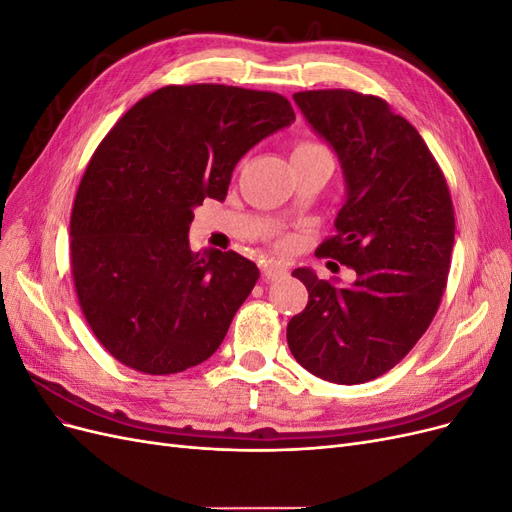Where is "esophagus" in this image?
<instances>
[{"mask_svg":"<svg viewBox=\"0 0 512 512\" xmlns=\"http://www.w3.org/2000/svg\"><path fill=\"white\" fill-rule=\"evenodd\" d=\"M288 275V267L284 262H277V260H269L265 262V267H262V277H265L267 282H275V280H284Z\"/></svg>","mask_w":512,"mask_h":512,"instance_id":"34e87169","label":"esophagus"}]
</instances>
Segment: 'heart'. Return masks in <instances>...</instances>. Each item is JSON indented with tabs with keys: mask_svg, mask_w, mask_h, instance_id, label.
<instances>
[{
	"mask_svg": "<svg viewBox=\"0 0 512 512\" xmlns=\"http://www.w3.org/2000/svg\"><path fill=\"white\" fill-rule=\"evenodd\" d=\"M303 156H327V158H331V151H329V147H324L322 143L301 141V143L294 145L292 158H303Z\"/></svg>",
	"mask_w": 512,
	"mask_h": 512,
	"instance_id": "b5f03b06",
	"label": "heart"
}]
</instances>
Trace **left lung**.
I'll return each mask as SVG.
<instances>
[{
	"mask_svg": "<svg viewBox=\"0 0 512 512\" xmlns=\"http://www.w3.org/2000/svg\"><path fill=\"white\" fill-rule=\"evenodd\" d=\"M292 98L346 179L337 235L316 254L354 269L356 282L337 288L294 269L309 299L288 322V346L309 374L363 384L404 359L438 312L455 243L453 200L421 134L382 98L350 89Z\"/></svg>",
	"mask_w": 512,
	"mask_h": 512,
	"instance_id": "8db88e82",
	"label": "left lung"
}]
</instances>
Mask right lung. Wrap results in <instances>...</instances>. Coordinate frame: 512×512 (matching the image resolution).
<instances>
[{
  "instance_id": "obj_1",
  "label": "right lung",
  "mask_w": 512,
  "mask_h": 512,
  "mask_svg": "<svg viewBox=\"0 0 512 512\" xmlns=\"http://www.w3.org/2000/svg\"><path fill=\"white\" fill-rule=\"evenodd\" d=\"M292 121L273 91L168 85L104 136L74 198L70 265L83 316L119 363L166 376L220 348L260 271L232 250L194 254V207L224 200L237 162Z\"/></svg>"
}]
</instances>
